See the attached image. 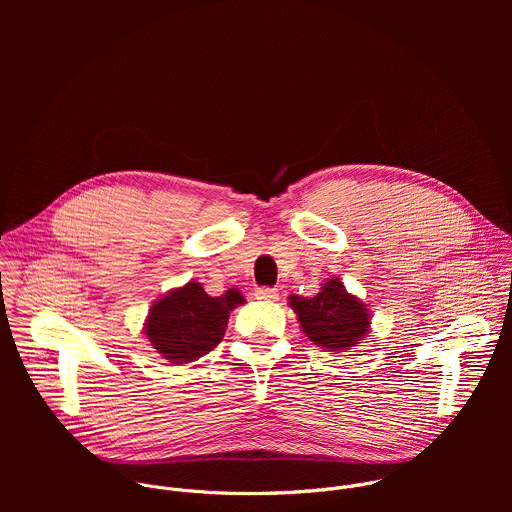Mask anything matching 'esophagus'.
Here are the masks:
<instances>
[{"label": "esophagus", "instance_id": "1", "mask_svg": "<svg viewBox=\"0 0 512 512\" xmlns=\"http://www.w3.org/2000/svg\"><path fill=\"white\" fill-rule=\"evenodd\" d=\"M255 298L263 302H275L279 300V291L275 287H259L255 289Z\"/></svg>", "mask_w": 512, "mask_h": 512}]
</instances>
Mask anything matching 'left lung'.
Segmentation results:
<instances>
[{
  "mask_svg": "<svg viewBox=\"0 0 512 512\" xmlns=\"http://www.w3.org/2000/svg\"><path fill=\"white\" fill-rule=\"evenodd\" d=\"M289 306L298 314L302 332L328 352H346L371 330L367 304L348 294L338 277L322 283L314 298L289 296Z\"/></svg>",
  "mask_w": 512,
  "mask_h": 512,
  "instance_id": "left-lung-1",
  "label": "left lung"
}]
</instances>
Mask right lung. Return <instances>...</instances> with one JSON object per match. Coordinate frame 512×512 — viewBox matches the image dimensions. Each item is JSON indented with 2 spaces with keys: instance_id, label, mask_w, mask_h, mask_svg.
Returning a JSON list of instances; mask_svg holds the SVG:
<instances>
[{
  "instance_id": "add662e5",
  "label": "right lung",
  "mask_w": 512,
  "mask_h": 512,
  "mask_svg": "<svg viewBox=\"0 0 512 512\" xmlns=\"http://www.w3.org/2000/svg\"><path fill=\"white\" fill-rule=\"evenodd\" d=\"M241 304L245 298L239 289L212 298L202 283L188 281L154 302L143 332L166 360L186 364L223 340L229 314Z\"/></svg>"
}]
</instances>
